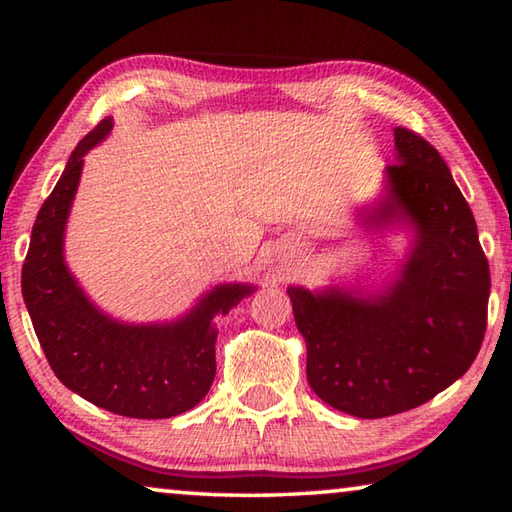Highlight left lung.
<instances>
[{
  "instance_id": "left-lung-1",
  "label": "left lung",
  "mask_w": 512,
  "mask_h": 512,
  "mask_svg": "<svg viewBox=\"0 0 512 512\" xmlns=\"http://www.w3.org/2000/svg\"><path fill=\"white\" fill-rule=\"evenodd\" d=\"M388 198L372 216H404L415 246L386 296L291 287L293 318L307 343V379L320 400L357 418L415 409L458 377L481 350L490 268L470 205L445 160L409 128H395Z\"/></svg>"
}]
</instances>
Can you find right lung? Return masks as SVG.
Wrapping results in <instances>:
<instances>
[{
	"mask_svg": "<svg viewBox=\"0 0 512 512\" xmlns=\"http://www.w3.org/2000/svg\"><path fill=\"white\" fill-rule=\"evenodd\" d=\"M101 119L67 160L36 216L22 266V296L54 375L83 400L126 418L160 420L185 413L210 391L216 314H228L253 287L225 284L171 325H121L76 287L63 262V232L79 187L83 155L110 133Z\"/></svg>",
	"mask_w": 512,
	"mask_h": 512,
	"instance_id": "right-lung-1",
	"label": "right lung"
}]
</instances>
